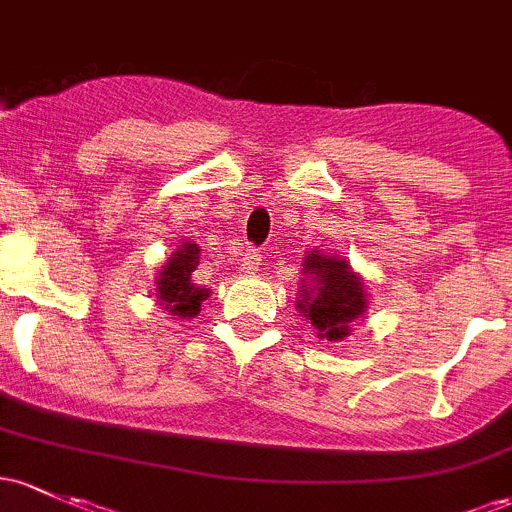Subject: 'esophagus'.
I'll use <instances>...</instances> for the list:
<instances>
[{"instance_id":"obj_1","label":"esophagus","mask_w":512,"mask_h":512,"mask_svg":"<svg viewBox=\"0 0 512 512\" xmlns=\"http://www.w3.org/2000/svg\"><path fill=\"white\" fill-rule=\"evenodd\" d=\"M260 252L257 250H245V255L240 257V272L243 274H255L257 265H260Z\"/></svg>"}]
</instances>
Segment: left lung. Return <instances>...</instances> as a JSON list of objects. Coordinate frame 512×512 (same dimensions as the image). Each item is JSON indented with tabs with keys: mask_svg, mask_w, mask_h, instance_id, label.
<instances>
[{
	"mask_svg": "<svg viewBox=\"0 0 512 512\" xmlns=\"http://www.w3.org/2000/svg\"><path fill=\"white\" fill-rule=\"evenodd\" d=\"M296 306L311 320L320 340L338 342L350 335L352 320L367 311L364 282L342 257L313 250L303 257V279Z\"/></svg>",
	"mask_w": 512,
	"mask_h": 512,
	"instance_id": "8db88e82",
	"label": "left lung"
}]
</instances>
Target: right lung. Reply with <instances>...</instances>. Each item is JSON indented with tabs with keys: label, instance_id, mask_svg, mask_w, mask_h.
Returning <instances> with one entry per match:
<instances>
[{
	"label": "right lung",
	"instance_id": "obj_1",
	"mask_svg": "<svg viewBox=\"0 0 512 512\" xmlns=\"http://www.w3.org/2000/svg\"><path fill=\"white\" fill-rule=\"evenodd\" d=\"M199 265V245L187 240L167 257L165 267L157 274V299L170 316L194 318L201 311V301L209 299L211 291L194 282V269Z\"/></svg>",
	"mask_w": 512,
	"mask_h": 512
}]
</instances>
